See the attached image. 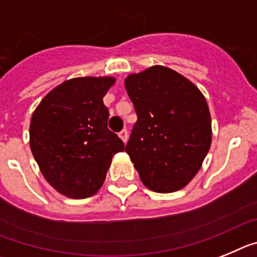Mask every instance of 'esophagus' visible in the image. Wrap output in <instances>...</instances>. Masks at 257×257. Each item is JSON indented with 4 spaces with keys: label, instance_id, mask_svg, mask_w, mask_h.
Here are the masks:
<instances>
[{
    "label": "esophagus",
    "instance_id": "obj_1",
    "mask_svg": "<svg viewBox=\"0 0 257 257\" xmlns=\"http://www.w3.org/2000/svg\"><path fill=\"white\" fill-rule=\"evenodd\" d=\"M119 137L121 138V141L124 142V144H126V141H128V131H126V129H122L119 133Z\"/></svg>",
    "mask_w": 257,
    "mask_h": 257
}]
</instances>
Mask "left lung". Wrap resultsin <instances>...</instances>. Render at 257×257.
<instances>
[{
    "label": "left lung",
    "instance_id": "obj_1",
    "mask_svg": "<svg viewBox=\"0 0 257 257\" xmlns=\"http://www.w3.org/2000/svg\"><path fill=\"white\" fill-rule=\"evenodd\" d=\"M125 88L137 113L125 153L150 190H180L198 173L211 147L206 98L190 80L164 66L131 73Z\"/></svg>",
    "mask_w": 257,
    "mask_h": 257
}]
</instances>
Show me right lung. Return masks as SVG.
<instances>
[{"label": "right lung", "mask_w": 257, "mask_h": 257, "mask_svg": "<svg viewBox=\"0 0 257 257\" xmlns=\"http://www.w3.org/2000/svg\"><path fill=\"white\" fill-rule=\"evenodd\" d=\"M115 77H75L55 86L33 111L30 146L42 176L73 199L102 187L112 156L124 144L107 128L103 97Z\"/></svg>", "instance_id": "right-lung-1"}]
</instances>
